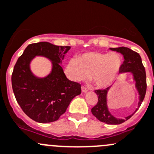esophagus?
I'll use <instances>...</instances> for the list:
<instances>
[{
	"label": "esophagus",
	"instance_id": "esophagus-1",
	"mask_svg": "<svg viewBox=\"0 0 154 154\" xmlns=\"http://www.w3.org/2000/svg\"><path fill=\"white\" fill-rule=\"evenodd\" d=\"M82 91L83 93H86V92L88 91V89L86 88L85 87H84V86H82Z\"/></svg>",
	"mask_w": 154,
	"mask_h": 154
}]
</instances>
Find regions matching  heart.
I'll use <instances>...</instances> for the list:
<instances>
[{
	"mask_svg": "<svg viewBox=\"0 0 154 154\" xmlns=\"http://www.w3.org/2000/svg\"><path fill=\"white\" fill-rule=\"evenodd\" d=\"M122 66V58L117 53L88 52L79 58L72 57L65 69L67 78L72 82L88 78L99 88H105L113 83Z\"/></svg>",
	"mask_w": 154,
	"mask_h": 154,
	"instance_id": "heart-1",
	"label": "heart"
}]
</instances>
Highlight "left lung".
<instances>
[{
	"instance_id": "left-lung-1",
	"label": "left lung",
	"mask_w": 154,
	"mask_h": 154,
	"mask_svg": "<svg viewBox=\"0 0 154 154\" xmlns=\"http://www.w3.org/2000/svg\"><path fill=\"white\" fill-rule=\"evenodd\" d=\"M111 51L120 53L124 57V62L121 66L119 73L131 72L133 76V80L135 82V88L139 94V101L137 108L131 115L128 116L125 119H117L114 117L109 111L107 106V94L111 86L103 90H95L97 95V103L91 109V112L99 121L109 125H119L125 122L130 119L131 116L138 109L145 97L147 90L145 69L142 64L141 58L139 54L125 47H120L116 48H109Z\"/></svg>"
}]
</instances>
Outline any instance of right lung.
I'll use <instances>...</instances> for the list:
<instances>
[{"label": "right lung", "mask_w": 154, "mask_h": 154, "mask_svg": "<svg viewBox=\"0 0 154 154\" xmlns=\"http://www.w3.org/2000/svg\"><path fill=\"white\" fill-rule=\"evenodd\" d=\"M70 48L46 42L31 44L14 66L11 81L15 97L23 112L35 122L57 121L81 94V85L69 80L60 65ZM36 56L48 58L52 63L51 72L44 78L30 71V63Z\"/></svg>", "instance_id": "right-lung-1"}]
</instances>
